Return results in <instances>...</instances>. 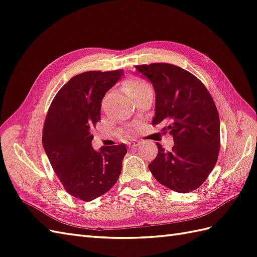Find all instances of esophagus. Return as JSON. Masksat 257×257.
<instances>
[{
  "instance_id": "34e87169",
  "label": "esophagus",
  "mask_w": 257,
  "mask_h": 257,
  "mask_svg": "<svg viewBox=\"0 0 257 257\" xmlns=\"http://www.w3.org/2000/svg\"><path fill=\"white\" fill-rule=\"evenodd\" d=\"M130 145H131V147H137V146H141L142 145V142H140V141H132L130 143Z\"/></svg>"
}]
</instances>
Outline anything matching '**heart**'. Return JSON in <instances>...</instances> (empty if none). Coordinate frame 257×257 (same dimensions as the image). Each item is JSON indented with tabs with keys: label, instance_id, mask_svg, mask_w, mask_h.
Instances as JSON below:
<instances>
[{
	"label": "heart",
	"instance_id": "obj_1",
	"mask_svg": "<svg viewBox=\"0 0 257 257\" xmlns=\"http://www.w3.org/2000/svg\"><path fill=\"white\" fill-rule=\"evenodd\" d=\"M126 87H127L128 91L132 93V95L135 92H139V91L150 88L149 85L143 79H131L126 83Z\"/></svg>",
	"mask_w": 257,
	"mask_h": 257
}]
</instances>
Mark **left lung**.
Segmentation results:
<instances>
[{"label":"left lung","mask_w":257,"mask_h":257,"mask_svg":"<svg viewBox=\"0 0 257 257\" xmlns=\"http://www.w3.org/2000/svg\"><path fill=\"white\" fill-rule=\"evenodd\" d=\"M153 84L156 95L153 124L166 122L174 146L158 155L148 168L168 189L189 193L201 186L215 168L220 149V121L210 93L201 80L177 65L135 66Z\"/></svg>","instance_id":"obj_1"}]
</instances>
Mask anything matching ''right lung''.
Instances as JSON below:
<instances>
[{
	"label": "right lung",
	"instance_id": "add662e5",
	"mask_svg": "<svg viewBox=\"0 0 257 257\" xmlns=\"http://www.w3.org/2000/svg\"><path fill=\"white\" fill-rule=\"evenodd\" d=\"M123 70L85 72L72 77L50 105L42 145L56 176L68 194L90 202L115 184L127 149L124 144L92 148V127L100 121L105 92Z\"/></svg>",
	"mask_w": 257,
	"mask_h": 257
}]
</instances>
